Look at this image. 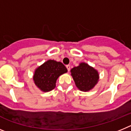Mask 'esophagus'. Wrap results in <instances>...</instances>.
<instances>
[{"label": "esophagus", "instance_id": "34e87169", "mask_svg": "<svg viewBox=\"0 0 131 131\" xmlns=\"http://www.w3.org/2000/svg\"><path fill=\"white\" fill-rule=\"evenodd\" d=\"M66 68H67V69H68V71H70V66H69V65H67Z\"/></svg>", "mask_w": 131, "mask_h": 131}]
</instances>
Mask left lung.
Here are the masks:
<instances>
[{
    "instance_id": "obj_1",
    "label": "left lung",
    "mask_w": 131,
    "mask_h": 131,
    "mask_svg": "<svg viewBox=\"0 0 131 131\" xmlns=\"http://www.w3.org/2000/svg\"><path fill=\"white\" fill-rule=\"evenodd\" d=\"M72 76L78 89L88 92L95 86L99 80V73L96 69L85 62H81L71 69Z\"/></svg>"
}]
</instances>
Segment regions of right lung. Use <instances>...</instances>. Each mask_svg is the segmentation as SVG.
<instances>
[{"label": "right lung", "mask_w": 131, "mask_h": 131, "mask_svg": "<svg viewBox=\"0 0 131 131\" xmlns=\"http://www.w3.org/2000/svg\"><path fill=\"white\" fill-rule=\"evenodd\" d=\"M67 72L68 69L62 62L48 60L36 68L33 74V81L41 91L49 92L56 87L58 78Z\"/></svg>", "instance_id": "1"}]
</instances>
